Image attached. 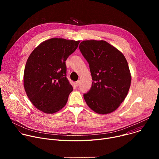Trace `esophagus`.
Returning <instances> with one entry per match:
<instances>
[{"mask_svg": "<svg viewBox=\"0 0 159 159\" xmlns=\"http://www.w3.org/2000/svg\"><path fill=\"white\" fill-rule=\"evenodd\" d=\"M79 83H80V81L79 80H77V82H75V85H76V86H79Z\"/></svg>", "mask_w": 159, "mask_h": 159, "instance_id": "obj_1", "label": "esophagus"}]
</instances>
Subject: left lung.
<instances>
[{
	"instance_id": "8db88e82",
	"label": "left lung",
	"mask_w": 159,
	"mask_h": 159,
	"mask_svg": "<svg viewBox=\"0 0 159 159\" xmlns=\"http://www.w3.org/2000/svg\"><path fill=\"white\" fill-rule=\"evenodd\" d=\"M79 49L89 64L94 80L84 94L85 101L96 113L109 114L119 107L130 87L127 60L119 50L104 40L83 41Z\"/></svg>"
}]
</instances>
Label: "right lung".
Here are the masks:
<instances>
[{
  "instance_id": "obj_1",
  "label": "right lung",
  "mask_w": 159,
  "mask_h": 159,
  "mask_svg": "<svg viewBox=\"0 0 159 159\" xmlns=\"http://www.w3.org/2000/svg\"><path fill=\"white\" fill-rule=\"evenodd\" d=\"M79 43L51 38L41 43L29 56L24 72V87L38 109L53 114L66 105L73 87L66 77L65 61Z\"/></svg>"
}]
</instances>
